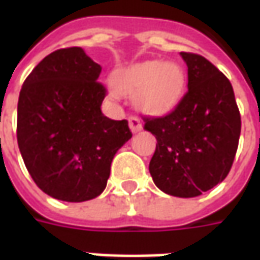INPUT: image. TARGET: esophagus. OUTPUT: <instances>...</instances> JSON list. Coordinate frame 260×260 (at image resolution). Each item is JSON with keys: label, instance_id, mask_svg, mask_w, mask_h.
Masks as SVG:
<instances>
[{"label": "esophagus", "instance_id": "34e87169", "mask_svg": "<svg viewBox=\"0 0 260 260\" xmlns=\"http://www.w3.org/2000/svg\"><path fill=\"white\" fill-rule=\"evenodd\" d=\"M129 128L132 132H139L142 129V121L135 115L129 116Z\"/></svg>", "mask_w": 260, "mask_h": 260}]
</instances>
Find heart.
Masks as SVG:
<instances>
[{"mask_svg":"<svg viewBox=\"0 0 260 260\" xmlns=\"http://www.w3.org/2000/svg\"><path fill=\"white\" fill-rule=\"evenodd\" d=\"M112 95L135 93V105L146 114L168 112L178 105L185 92L186 75L178 62L158 59L131 65L114 72Z\"/></svg>","mask_w":260,"mask_h":260,"instance_id":"obj_1","label":"heart"}]
</instances>
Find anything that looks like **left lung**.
<instances>
[{"label": "left lung", "instance_id": "obj_1", "mask_svg": "<svg viewBox=\"0 0 260 260\" xmlns=\"http://www.w3.org/2000/svg\"><path fill=\"white\" fill-rule=\"evenodd\" d=\"M181 56L188 67V92L167 115L144 116V128L158 141L149 162L155 185L172 197L193 198L229 174L241 114L229 79L213 63L192 52Z\"/></svg>", "mask_w": 260, "mask_h": 260}]
</instances>
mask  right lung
<instances>
[{
  "label": "right lung",
  "mask_w": 260,
  "mask_h": 260,
  "mask_svg": "<svg viewBox=\"0 0 260 260\" xmlns=\"http://www.w3.org/2000/svg\"><path fill=\"white\" fill-rule=\"evenodd\" d=\"M101 70L79 47L56 49L19 92V152L37 186L59 201L101 195L116 151L132 137L126 119L114 121L101 111L107 95Z\"/></svg>",
  "instance_id": "obj_1"
}]
</instances>
